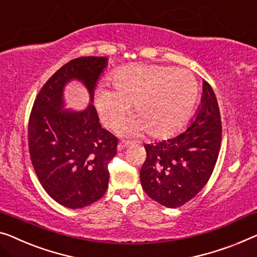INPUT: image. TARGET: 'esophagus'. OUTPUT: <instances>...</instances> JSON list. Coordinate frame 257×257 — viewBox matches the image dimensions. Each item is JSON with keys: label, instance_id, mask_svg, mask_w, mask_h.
Segmentation results:
<instances>
[{"label": "esophagus", "instance_id": "34e87169", "mask_svg": "<svg viewBox=\"0 0 257 257\" xmlns=\"http://www.w3.org/2000/svg\"><path fill=\"white\" fill-rule=\"evenodd\" d=\"M130 144L132 143H129V142H120V143L117 144V151H122L124 148H127Z\"/></svg>", "mask_w": 257, "mask_h": 257}]
</instances>
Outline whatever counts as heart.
<instances>
[{
	"mask_svg": "<svg viewBox=\"0 0 257 257\" xmlns=\"http://www.w3.org/2000/svg\"><path fill=\"white\" fill-rule=\"evenodd\" d=\"M113 90L98 86L94 106L99 118L108 128L123 121L134 104V120L124 130L148 132L153 139H167L188 123L198 98L194 75L185 69L132 64L115 71Z\"/></svg>",
	"mask_w": 257,
	"mask_h": 257,
	"instance_id": "heart-1",
	"label": "heart"
}]
</instances>
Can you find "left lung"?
<instances>
[{"label":"left lung","mask_w":257,"mask_h":257,"mask_svg":"<svg viewBox=\"0 0 257 257\" xmlns=\"http://www.w3.org/2000/svg\"><path fill=\"white\" fill-rule=\"evenodd\" d=\"M221 142V121L216 94L203 80L201 105L190 125L170 140L145 144L142 187L149 197L178 208L200 193L211 177Z\"/></svg>","instance_id":"obj_1"}]
</instances>
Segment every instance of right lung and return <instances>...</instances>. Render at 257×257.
<instances>
[{"mask_svg":"<svg viewBox=\"0 0 257 257\" xmlns=\"http://www.w3.org/2000/svg\"><path fill=\"white\" fill-rule=\"evenodd\" d=\"M107 61L98 56L69 61L41 87L30 115L29 151L37 177L46 193L69 209L92 204L108 187L107 166L116 155L117 139L101 128L91 104ZM74 79L90 94V105L78 112L64 109V86Z\"/></svg>","mask_w":257,"mask_h":257,"instance_id":"obj_1","label":"right lung"}]
</instances>
